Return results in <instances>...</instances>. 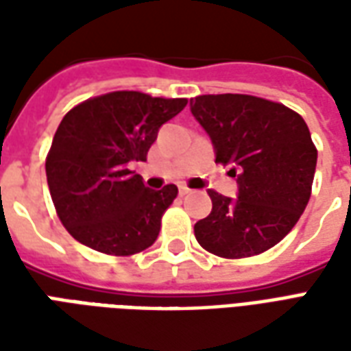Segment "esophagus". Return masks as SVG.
<instances>
[{"instance_id":"esophagus-1","label":"esophagus","mask_w":351,"mask_h":351,"mask_svg":"<svg viewBox=\"0 0 351 351\" xmlns=\"http://www.w3.org/2000/svg\"><path fill=\"white\" fill-rule=\"evenodd\" d=\"M190 188H186V186H178V193H180V195H188V193H190Z\"/></svg>"}]
</instances>
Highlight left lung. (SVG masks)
Segmentation results:
<instances>
[{
    "label": "left lung",
    "mask_w": 351,
    "mask_h": 351,
    "mask_svg": "<svg viewBox=\"0 0 351 351\" xmlns=\"http://www.w3.org/2000/svg\"><path fill=\"white\" fill-rule=\"evenodd\" d=\"M214 146L216 163H233L237 199L208 190L210 214L195 223L214 256L250 258L278 244L308 205L317 150L306 122L280 103L220 93L190 99Z\"/></svg>",
    "instance_id": "left-lung-1"
}]
</instances>
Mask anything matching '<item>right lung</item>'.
<instances>
[{
    "label": "right lung",
    "instance_id": "add662e5",
    "mask_svg": "<svg viewBox=\"0 0 351 351\" xmlns=\"http://www.w3.org/2000/svg\"><path fill=\"white\" fill-rule=\"evenodd\" d=\"M186 99L112 92L71 108L47 158V180L65 229L92 250L131 256L152 246L175 184L146 188L130 167L145 161L158 131Z\"/></svg>",
    "mask_w": 351,
    "mask_h": 351
}]
</instances>
